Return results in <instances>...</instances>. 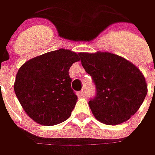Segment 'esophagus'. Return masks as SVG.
<instances>
[{
	"mask_svg": "<svg viewBox=\"0 0 155 155\" xmlns=\"http://www.w3.org/2000/svg\"><path fill=\"white\" fill-rule=\"evenodd\" d=\"M80 94L82 97H86L87 94H86V90H85V88H83V90L81 91Z\"/></svg>",
	"mask_w": 155,
	"mask_h": 155,
	"instance_id": "34e87169",
	"label": "esophagus"
}]
</instances>
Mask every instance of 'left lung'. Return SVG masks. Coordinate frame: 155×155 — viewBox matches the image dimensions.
Segmentation results:
<instances>
[{"label":"left lung","mask_w":155,"mask_h":155,"mask_svg":"<svg viewBox=\"0 0 155 155\" xmlns=\"http://www.w3.org/2000/svg\"><path fill=\"white\" fill-rule=\"evenodd\" d=\"M79 57L96 86L97 94L89 101L96 119L107 125L126 122L139 110L147 93L140 70L110 52H81Z\"/></svg>","instance_id":"left-lung-1"}]
</instances>
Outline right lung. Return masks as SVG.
<instances>
[{
    "label": "right lung",
    "instance_id": "1",
    "mask_svg": "<svg viewBox=\"0 0 155 155\" xmlns=\"http://www.w3.org/2000/svg\"><path fill=\"white\" fill-rule=\"evenodd\" d=\"M79 54L59 49L33 58L19 69L14 89L25 112L34 122L52 126L64 122L77 104L70 67Z\"/></svg>",
    "mask_w": 155,
    "mask_h": 155
}]
</instances>
